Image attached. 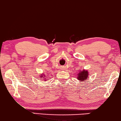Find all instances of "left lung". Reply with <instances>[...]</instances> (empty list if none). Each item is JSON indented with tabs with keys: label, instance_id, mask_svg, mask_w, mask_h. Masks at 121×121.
I'll use <instances>...</instances> for the list:
<instances>
[{
	"label": "left lung",
	"instance_id": "8db88e82",
	"mask_svg": "<svg viewBox=\"0 0 121 121\" xmlns=\"http://www.w3.org/2000/svg\"><path fill=\"white\" fill-rule=\"evenodd\" d=\"M88 75V73L87 71L83 70L82 71H81L80 73H79L78 74V77L77 78L79 80L82 81H85L86 80L85 79H87V77Z\"/></svg>",
	"mask_w": 121,
	"mask_h": 121
}]
</instances>
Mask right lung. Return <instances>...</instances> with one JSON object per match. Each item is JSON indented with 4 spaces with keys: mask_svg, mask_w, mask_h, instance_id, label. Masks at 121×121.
Returning a JSON list of instances; mask_svg holds the SVG:
<instances>
[{
    "mask_svg": "<svg viewBox=\"0 0 121 121\" xmlns=\"http://www.w3.org/2000/svg\"><path fill=\"white\" fill-rule=\"evenodd\" d=\"M42 77H43L42 76H41V78H42Z\"/></svg>",
    "mask_w": 121,
    "mask_h": 121,
    "instance_id": "right-lung-1",
    "label": "right lung"
}]
</instances>
